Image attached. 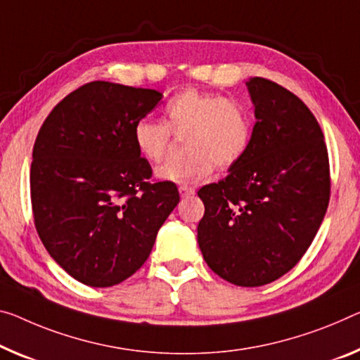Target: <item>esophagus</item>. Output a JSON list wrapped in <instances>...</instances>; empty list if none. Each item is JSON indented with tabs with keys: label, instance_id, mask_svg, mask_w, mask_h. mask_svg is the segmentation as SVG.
Listing matches in <instances>:
<instances>
[{
	"label": "esophagus",
	"instance_id": "1",
	"mask_svg": "<svg viewBox=\"0 0 360 360\" xmlns=\"http://www.w3.org/2000/svg\"><path fill=\"white\" fill-rule=\"evenodd\" d=\"M179 191H180V196H181V198H188V196L195 195V188L186 186V185H181V186L179 188Z\"/></svg>",
	"mask_w": 360,
	"mask_h": 360
}]
</instances>
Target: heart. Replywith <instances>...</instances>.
I'll return each mask as SVG.
<instances>
[{
    "instance_id": "heart-1",
    "label": "heart",
    "mask_w": 360,
    "mask_h": 360,
    "mask_svg": "<svg viewBox=\"0 0 360 360\" xmlns=\"http://www.w3.org/2000/svg\"><path fill=\"white\" fill-rule=\"evenodd\" d=\"M165 124L145 117L134 125V143L145 161L158 164L167 156L172 134L184 136L186 156L158 169V176L179 185H196L235 165L250 151L254 135L251 109L236 98L184 88L164 106Z\"/></svg>"
}]
</instances>
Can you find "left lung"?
Masks as SVG:
<instances>
[{"instance_id":"8db88e82","label":"left lung","mask_w":360,"mask_h":360,"mask_svg":"<svg viewBox=\"0 0 360 360\" xmlns=\"http://www.w3.org/2000/svg\"><path fill=\"white\" fill-rule=\"evenodd\" d=\"M257 122L246 156L219 184L198 191L204 261L236 286L288 274L327 212L330 162L322 129L295 93L272 80L248 82Z\"/></svg>"}]
</instances>
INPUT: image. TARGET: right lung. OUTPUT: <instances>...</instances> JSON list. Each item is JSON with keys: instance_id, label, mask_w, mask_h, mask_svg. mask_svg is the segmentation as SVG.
Here are the masks:
<instances>
[{"instance_id": "obj_1", "label": "right lung", "mask_w": 360, "mask_h": 360, "mask_svg": "<svg viewBox=\"0 0 360 360\" xmlns=\"http://www.w3.org/2000/svg\"><path fill=\"white\" fill-rule=\"evenodd\" d=\"M161 98L90 82L59 101L38 131L33 222L49 256L80 283L108 288L134 275L180 201L175 184L153 179L134 143V125Z\"/></svg>"}]
</instances>
